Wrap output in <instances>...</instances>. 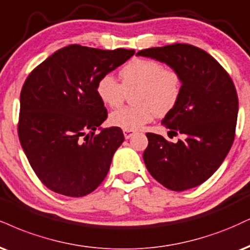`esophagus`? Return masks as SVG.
<instances>
[{"label": "esophagus", "mask_w": 250, "mask_h": 250, "mask_svg": "<svg viewBox=\"0 0 250 250\" xmlns=\"http://www.w3.org/2000/svg\"><path fill=\"white\" fill-rule=\"evenodd\" d=\"M123 134H125V137L128 140V138H130L135 133H134V131H131V130H123Z\"/></svg>", "instance_id": "34e87169"}]
</instances>
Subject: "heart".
<instances>
[{"label":"heart","mask_w":250,"mask_h":250,"mask_svg":"<svg viewBox=\"0 0 250 250\" xmlns=\"http://www.w3.org/2000/svg\"><path fill=\"white\" fill-rule=\"evenodd\" d=\"M121 83L110 74H104L96 83V94L102 104L117 107L125 93L131 95L135 104L114 110L109 122L123 130H138L154 119L170 113L182 94V78L177 71L164 67L154 59H134L120 71Z\"/></svg>","instance_id":"obj_1"}]
</instances>
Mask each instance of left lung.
I'll use <instances>...</instances> for the list:
<instances>
[{
  "mask_svg": "<svg viewBox=\"0 0 250 250\" xmlns=\"http://www.w3.org/2000/svg\"><path fill=\"white\" fill-rule=\"evenodd\" d=\"M136 56L164 62L182 78L178 104L162 125L183 138L170 143L161 135L146 134V169L172 191L203 184L219 169L235 137L239 100L233 81L211 55L193 45L151 47Z\"/></svg>",
  "mask_w": 250,
  "mask_h": 250,
  "instance_id": "left-lung-1",
  "label": "left lung"
}]
</instances>
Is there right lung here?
Wrapping results in <instances>:
<instances>
[{
  "mask_svg": "<svg viewBox=\"0 0 250 250\" xmlns=\"http://www.w3.org/2000/svg\"><path fill=\"white\" fill-rule=\"evenodd\" d=\"M134 53L68 45L26 78L20 99V142L51 191L83 197L106 178L125 136L117 127L101 128L107 109L96 94V83Z\"/></svg>",
  "mask_w": 250,
  "mask_h": 250,
  "instance_id": "1",
  "label": "right lung"
}]
</instances>
